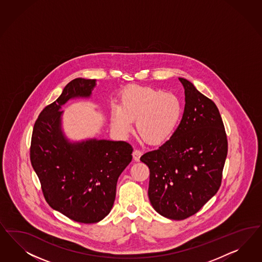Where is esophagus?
Returning a JSON list of instances; mask_svg holds the SVG:
<instances>
[{
	"mask_svg": "<svg viewBox=\"0 0 262 262\" xmlns=\"http://www.w3.org/2000/svg\"><path fill=\"white\" fill-rule=\"evenodd\" d=\"M132 155H133V159L137 161V162H139L141 156L143 155V152L141 151V150H139V149H135V150L133 151Z\"/></svg>",
	"mask_w": 262,
	"mask_h": 262,
	"instance_id": "1",
	"label": "esophagus"
}]
</instances>
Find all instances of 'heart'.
Here are the masks:
<instances>
[{"instance_id": "obj_1", "label": "heart", "mask_w": 262, "mask_h": 262, "mask_svg": "<svg viewBox=\"0 0 262 262\" xmlns=\"http://www.w3.org/2000/svg\"><path fill=\"white\" fill-rule=\"evenodd\" d=\"M181 104L172 93L152 86L131 85L121 94L111 115L112 126L126 136L136 120V131L146 144H160L173 134L181 118Z\"/></svg>"}]
</instances>
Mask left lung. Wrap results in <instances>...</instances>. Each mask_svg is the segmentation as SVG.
I'll use <instances>...</instances> for the list:
<instances>
[{"instance_id":"8db88e82","label":"left lung","mask_w":262,"mask_h":262,"mask_svg":"<svg viewBox=\"0 0 262 262\" xmlns=\"http://www.w3.org/2000/svg\"><path fill=\"white\" fill-rule=\"evenodd\" d=\"M179 81L185 93L179 125L169 141L141 157L150 171V203L171 220L194 215L218 192L228 154L227 134L217 106L188 80Z\"/></svg>"}]
</instances>
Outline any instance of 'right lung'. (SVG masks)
Returning a JSON list of instances; mask_svg holds the SVG:
<instances>
[{
	"instance_id": "obj_1",
	"label": "right lung",
	"mask_w": 262,
	"mask_h": 262,
	"mask_svg": "<svg viewBox=\"0 0 262 262\" xmlns=\"http://www.w3.org/2000/svg\"><path fill=\"white\" fill-rule=\"evenodd\" d=\"M94 79L76 78L46 106L34 123L30 156L51 207L78 223L104 219L116 199L118 177L132 160L126 142L91 139L70 143L61 131V106L90 97Z\"/></svg>"
}]
</instances>
